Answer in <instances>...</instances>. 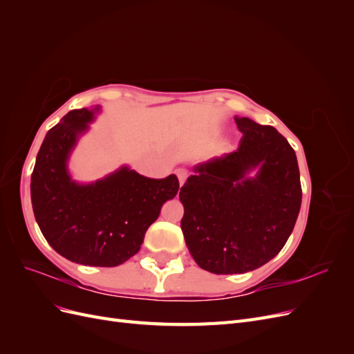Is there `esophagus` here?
<instances>
[{
    "mask_svg": "<svg viewBox=\"0 0 354 354\" xmlns=\"http://www.w3.org/2000/svg\"><path fill=\"white\" fill-rule=\"evenodd\" d=\"M176 174H177V177H178L180 185H185V181H186V178H187V169L178 168V169L176 171Z\"/></svg>",
    "mask_w": 354,
    "mask_h": 354,
    "instance_id": "esophagus-1",
    "label": "esophagus"
}]
</instances>
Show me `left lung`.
<instances>
[{
	"mask_svg": "<svg viewBox=\"0 0 354 354\" xmlns=\"http://www.w3.org/2000/svg\"><path fill=\"white\" fill-rule=\"evenodd\" d=\"M236 152L195 168L180 189L181 230L194 260L216 274L259 269L279 254L301 207L294 149L272 125L236 118ZM261 165L255 179L244 174Z\"/></svg>",
	"mask_w": 354,
	"mask_h": 354,
	"instance_id": "8db88e82",
	"label": "left lung"
}]
</instances>
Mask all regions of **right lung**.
<instances>
[{
    "label": "right lung",
    "instance_id": "add662e5",
    "mask_svg": "<svg viewBox=\"0 0 354 354\" xmlns=\"http://www.w3.org/2000/svg\"><path fill=\"white\" fill-rule=\"evenodd\" d=\"M91 120V111L75 109L47 133L32 171L30 201L53 250L78 264L115 267L138 252L180 185L174 174L149 178L127 167L93 185L75 183L66 160Z\"/></svg>",
    "mask_w": 354,
    "mask_h": 354
}]
</instances>
